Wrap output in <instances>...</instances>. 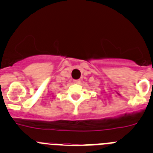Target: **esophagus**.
<instances>
[{
    "mask_svg": "<svg viewBox=\"0 0 153 153\" xmlns=\"http://www.w3.org/2000/svg\"><path fill=\"white\" fill-rule=\"evenodd\" d=\"M74 83H76V84H79L80 83V79H75V80H74Z\"/></svg>",
    "mask_w": 153,
    "mask_h": 153,
    "instance_id": "obj_1",
    "label": "esophagus"
}]
</instances>
